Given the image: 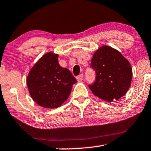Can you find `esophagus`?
Listing matches in <instances>:
<instances>
[{
    "mask_svg": "<svg viewBox=\"0 0 151 151\" xmlns=\"http://www.w3.org/2000/svg\"><path fill=\"white\" fill-rule=\"evenodd\" d=\"M83 74H80V75L78 76L77 77H76V79H77L78 81H81L83 80Z\"/></svg>",
    "mask_w": 151,
    "mask_h": 151,
    "instance_id": "obj_1",
    "label": "esophagus"
}]
</instances>
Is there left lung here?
I'll return each instance as SVG.
<instances>
[{
    "label": "left lung",
    "mask_w": 151,
    "mask_h": 151,
    "mask_svg": "<svg viewBox=\"0 0 151 151\" xmlns=\"http://www.w3.org/2000/svg\"><path fill=\"white\" fill-rule=\"evenodd\" d=\"M91 68L96 72V80L88 85L92 93L102 100H118L128 91L132 70L129 61L111 47L102 46L91 59Z\"/></svg>",
    "instance_id": "left-lung-1"
}]
</instances>
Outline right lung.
Segmentation results:
<instances>
[{
    "label": "right lung",
    "instance_id": "add662e5",
    "mask_svg": "<svg viewBox=\"0 0 151 151\" xmlns=\"http://www.w3.org/2000/svg\"><path fill=\"white\" fill-rule=\"evenodd\" d=\"M77 82L70 71L58 63V55L47 52L31 69L27 78L29 91L37 104L45 108L60 106Z\"/></svg>",
    "mask_w": 151,
    "mask_h": 151
}]
</instances>
